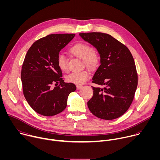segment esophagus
<instances>
[{
    "label": "esophagus",
    "mask_w": 160,
    "mask_h": 160,
    "mask_svg": "<svg viewBox=\"0 0 160 160\" xmlns=\"http://www.w3.org/2000/svg\"><path fill=\"white\" fill-rule=\"evenodd\" d=\"M83 86L82 85H77V88L78 90V89H80Z\"/></svg>",
    "instance_id": "obj_1"
}]
</instances>
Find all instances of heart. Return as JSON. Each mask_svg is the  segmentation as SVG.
<instances>
[{"label": "heart", "instance_id": "1", "mask_svg": "<svg viewBox=\"0 0 160 160\" xmlns=\"http://www.w3.org/2000/svg\"><path fill=\"white\" fill-rule=\"evenodd\" d=\"M70 52L77 57L82 59L84 64L90 68H95L99 61L98 52L91 49L89 45L80 42L74 45L70 49ZM57 64L62 71H66L68 68V61L66 56L59 53L57 56ZM90 77V72L87 70L72 72L66 76V80L70 83L80 85L85 83Z\"/></svg>", "mask_w": 160, "mask_h": 160}]
</instances>
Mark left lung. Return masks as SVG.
Masks as SVG:
<instances>
[{
  "label": "left lung",
  "instance_id": "left-lung-1",
  "mask_svg": "<svg viewBox=\"0 0 160 160\" xmlns=\"http://www.w3.org/2000/svg\"><path fill=\"white\" fill-rule=\"evenodd\" d=\"M100 56V66L92 82L103 87H92L93 96L87 106L94 115L103 120L119 118L131 105L138 87L134 59L125 45L111 35L99 32L80 33Z\"/></svg>",
  "mask_w": 160,
  "mask_h": 160
}]
</instances>
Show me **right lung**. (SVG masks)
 Returning <instances> with one entry per match:
<instances>
[{
	"label": "right lung",
	"mask_w": 160,
	"mask_h": 160,
	"mask_svg": "<svg viewBox=\"0 0 160 160\" xmlns=\"http://www.w3.org/2000/svg\"><path fill=\"white\" fill-rule=\"evenodd\" d=\"M75 34H51L35 42L22 66L21 78L24 96L37 113L51 117L62 112L68 97L76 90L73 83H65L57 64L59 52ZM58 86L52 87L54 83Z\"/></svg>",
	"instance_id": "add662e5"
}]
</instances>
